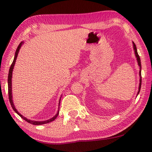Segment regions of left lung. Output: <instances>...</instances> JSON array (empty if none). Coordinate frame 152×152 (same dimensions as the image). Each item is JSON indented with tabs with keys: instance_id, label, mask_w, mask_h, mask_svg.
Listing matches in <instances>:
<instances>
[{
	"instance_id": "8db88e82",
	"label": "left lung",
	"mask_w": 152,
	"mask_h": 152,
	"mask_svg": "<svg viewBox=\"0 0 152 152\" xmlns=\"http://www.w3.org/2000/svg\"><path fill=\"white\" fill-rule=\"evenodd\" d=\"M133 50H134V53H135V56L136 57V59H137V64L139 67H140V72H139V76H140V84H139V88H138V92L137 93V96L140 93V89H141V60H140V58L138 55L137 53V48H136V45L134 43V42H133Z\"/></svg>"
}]
</instances>
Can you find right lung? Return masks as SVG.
I'll use <instances>...</instances> for the list:
<instances>
[{
	"label": "right lung",
	"instance_id": "right-lung-1",
	"mask_svg": "<svg viewBox=\"0 0 152 152\" xmlns=\"http://www.w3.org/2000/svg\"><path fill=\"white\" fill-rule=\"evenodd\" d=\"M24 42H21L20 43V44L18 45L17 49L16 51H15V57H14V60L13 61H12V63L11 64V67H10V69H9V76H8V89H9V101H10V103H11V107L12 108V109L14 110V111L19 115V116L22 118L23 119H24L25 121H26L27 122L31 123V124L32 125H43V124H46V123H48L50 122L53 121H54L56 118H57L58 115L59 114V107H60V100H61V96H60V101H59V104H58V112L56 114L53 116V117H51V119H48V120H45V121H34V120H30L29 119H27L25 117H24L23 115H22L17 110L16 108L15 107V104H14V102H13V100H12V71H13V69H14V66H15V62H16V60H17V56H18V53L19 52V50L20 48H21V46L23 45Z\"/></svg>",
	"mask_w": 152,
	"mask_h": 152
}]
</instances>
